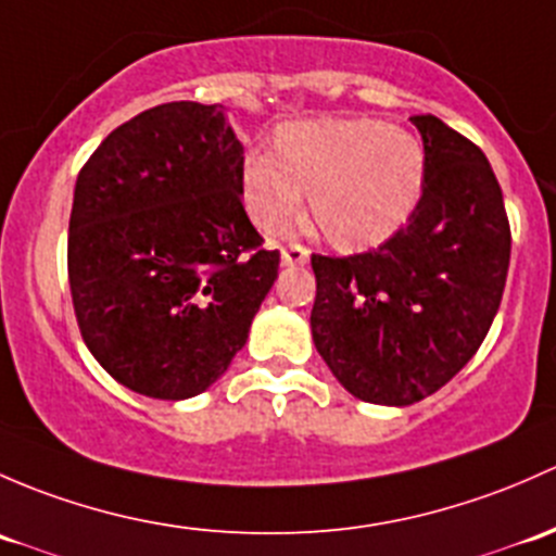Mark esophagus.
Returning a JSON list of instances; mask_svg holds the SVG:
<instances>
[{
    "label": "esophagus",
    "mask_w": 556,
    "mask_h": 556,
    "mask_svg": "<svg viewBox=\"0 0 556 556\" xmlns=\"http://www.w3.org/2000/svg\"><path fill=\"white\" fill-rule=\"evenodd\" d=\"M307 260H311V251H307L305 245H300V243H291L289 249L280 251V262H283V265H289V267L305 265Z\"/></svg>",
    "instance_id": "esophagus-1"
}]
</instances>
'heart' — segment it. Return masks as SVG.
<instances>
[{"instance_id": "heart-1", "label": "heart", "mask_w": 556, "mask_h": 556, "mask_svg": "<svg viewBox=\"0 0 556 556\" xmlns=\"http://www.w3.org/2000/svg\"><path fill=\"white\" fill-rule=\"evenodd\" d=\"M426 179L422 144L371 117H320L278 125L270 154L240 165V203L262 232H278L302 208L340 251L386 243L406 225Z\"/></svg>"}]
</instances>
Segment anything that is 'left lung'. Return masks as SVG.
I'll list each match as a JSON object with an SVG mask.
<instances>
[{
	"label": "left lung",
	"instance_id": "left-lung-1",
	"mask_svg": "<svg viewBox=\"0 0 556 556\" xmlns=\"http://www.w3.org/2000/svg\"><path fill=\"white\" fill-rule=\"evenodd\" d=\"M426 150L422 194L377 251L313 254L316 351L348 393L409 406L447 386L488 337L506 286L511 230L477 144L415 114Z\"/></svg>",
	"mask_w": 556,
	"mask_h": 556
}]
</instances>
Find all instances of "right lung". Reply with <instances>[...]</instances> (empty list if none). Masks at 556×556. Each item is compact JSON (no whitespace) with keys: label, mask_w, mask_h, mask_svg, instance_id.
I'll return each instance as SVG.
<instances>
[{"label":"right lung","mask_w":556,"mask_h":556,"mask_svg":"<svg viewBox=\"0 0 556 556\" xmlns=\"http://www.w3.org/2000/svg\"><path fill=\"white\" fill-rule=\"evenodd\" d=\"M243 144L222 104L170 101L114 128L68 219L79 331L119 386L181 402L227 371L278 278L240 203Z\"/></svg>","instance_id":"1"}]
</instances>
